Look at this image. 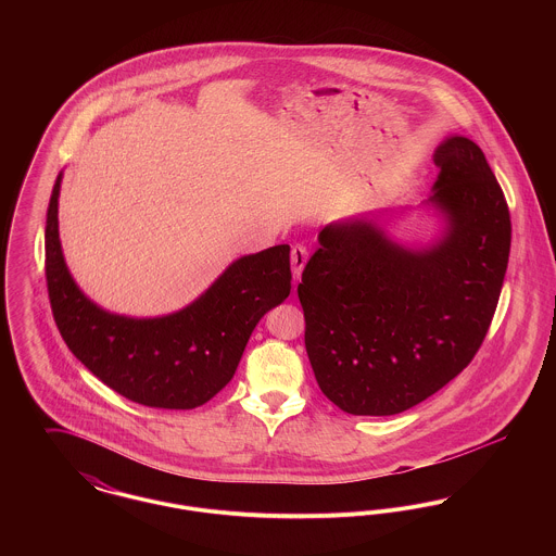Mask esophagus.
Returning <instances> with one entry per match:
<instances>
[{
    "instance_id": "obj_1",
    "label": "esophagus",
    "mask_w": 556,
    "mask_h": 556,
    "mask_svg": "<svg viewBox=\"0 0 556 556\" xmlns=\"http://www.w3.org/2000/svg\"><path fill=\"white\" fill-rule=\"evenodd\" d=\"M306 261H308V250H306L304 245H293V248H291V273H293V279H295V281L300 279Z\"/></svg>"
}]
</instances>
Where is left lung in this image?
Returning a JSON list of instances; mask_svg holds the SVG:
<instances>
[{
    "instance_id": "8db88e82",
    "label": "left lung",
    "mask_w": 556,
    "mask_h": 556,
    "mask_svg": "<svg viewBox=\"0 0 556 556\" xmlns=\"http://www.w3.org/2000/svg\"><path fill=\"white\" fill-rule=\"evenodd\" d=\"M427 204L444 236L404 248L367 216L325 227L298 298L318 388L350 415L413 408L465 369L483 342L503 290L510 214L488 160L450 135Z\"/></svg>"
}]
</instances>
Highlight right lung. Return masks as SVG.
I'll return each instance as SVG.
<instances>
[{
  "mask_svg": "<svg viewBox=\"0 0 556 556\" xmlns=\"http://www.w3.org/2000/svg\"><path fill=\"white\" fill-rule=\"evenodd\" d=\"M55 179L46 223V279L53 320L80 363L121 396L187 410L216 396L236 375L245 344L291 290L290 245L241 256L184 311L121 317L93 304L71 277L58 233Z\"/></svg>",
  "mask_w": 556,
  "mask_h": 556,
  "instance_id": "1",
  "label": "right lung"
}]
</instances>
